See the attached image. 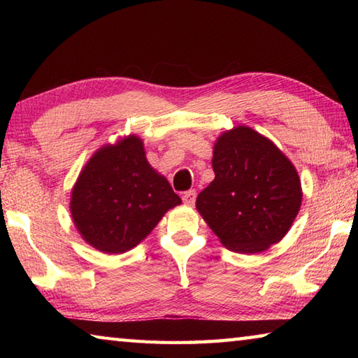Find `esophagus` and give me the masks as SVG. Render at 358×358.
Returning <instances> with one entry per match:
<instances>
[{"instance_id": "1", "label": "esophagus", "mask_w": 358, "mask_h": 358, "mask_svg": "<svg viewBox=\"0 0 358 358\" xmlns=\"http://www.w3.org/2000/svg\"><path fill=\"white\" fill-rule=\"evenodd\" d=\"M196 196H197V192L194 191V189L186 191V192L183 194V202H185L186 205H189V207H192V205L196 203Z\"/></svg>"}]
</instances>
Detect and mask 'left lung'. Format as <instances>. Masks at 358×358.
Listing matches in <instances>:
<instances>
[{"label":"left lung","instance_id":"obj_1","mask_svg":"<svg viewBox=\"0 0 358 358\" xmlns=\"http://www.w3.org/2000/svg\"><path fill=\"white\" fill-rule=\"evenodd\" d=\"M215 180L196 207L221 243L235 252L268 250L289 232L301 205V183L286 155L248 126L217 137Z\"/></svg>","mask_w":358,"mask_h":358}]
</instances>
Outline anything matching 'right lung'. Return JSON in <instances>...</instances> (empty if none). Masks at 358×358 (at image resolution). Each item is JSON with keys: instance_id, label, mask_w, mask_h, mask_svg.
I'll return each mask as SVG.
<instances>
[{"instance_id": "right-lung-1", "label": "right lung", "mask_w": 358, "mask_h": 358, "mask_svg": "<svg viewBox=\"0 0 358 358\" xmlns=\"http://www.w3.org/2000/svg\"><path fill=\"white\" fill-rule=\"evenodd\" d=\"M181 203L169 181L148 164L137 136L104 145L78 175L71 215L82 238L106 254L132 250L161 217Z\"/></svg>"}]
</instances>
